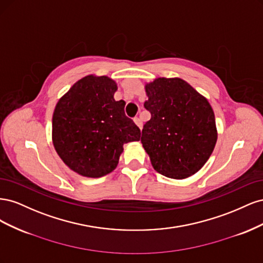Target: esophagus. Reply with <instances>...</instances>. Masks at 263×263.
Here are the masks:
<instances>
[{
  "mask_svg": "<svg viewBox=\"0 0 263 263\" xmlns=\"http://www.w3.org/2000/svg\"><path fill=\"white\" fill-rule=\"evenodd\" d=\"M134 122H135V124H136L139 127L140 129L142 128V122H141V119L139 117H135L134 118Z\"/></svg>",
  "mask_w": 263,
  "mask_h": 263,
  "instance_id": "obj_1",
  "label": "esophagus"
}]
</instances>
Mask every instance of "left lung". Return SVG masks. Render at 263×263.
<instances>
[{
  "instance_id": "1",
  "label": "left lung",
  "mask_w": 263,
  "mask_h": 263,
  "mask_svg": "<svg viewBox=\"0 0 263 263\" xmlns=\"http://www.w3.org/2000/svg\"><path fill=\"white\" fill-rule=\"evenodd\" d=\"M141 144L154 169L172 179H185L200 170L217 140L214 112L205 98L179 78H159L146 85Z\"/></svg>"
}]
</instances>
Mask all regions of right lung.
I'll list each match as a JSON object with an SVG mask.
<instances>
[{
    "instance_id": "1",
    "label": "right lung",
    "mask_w": 263,
    "mask_h": 263,
    "mask_svg": "<svg viewBox=\"0 0 263 263\" xmlns=\"http://www.w3.org/2000/svg\"><path fill=\"white\" fill-rule=\"evenodd\" d=\"M116 83L108 77L87 76L63 95L52 117V141L59 157L83 177L112 172L123 145L140 139V129L115 101Z\"/></svg>"
}]
</instances>
